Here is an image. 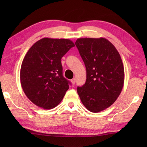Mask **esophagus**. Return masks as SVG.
<instances>
[{
    "label": "esophagus",
    "mask_w": 147,
    "mask_h": 147,
    "mask_svg": "<svg viewBox=\"0 0 147 147\" xmlns=\"http://www.w3.org/2000/svg\"><path fill=\"white\" fill-rule=\"evenodd\" d=\"M70 82H71V83H72V84H75V82H76V80H75V78H73V79L71 80Z\"/></svg>",
    "instance_id": "1"
}]
</instances>
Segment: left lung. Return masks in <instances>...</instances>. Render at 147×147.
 I'll return each instance as SVG.
<instances>
[{
	"instance_id": "left-lung-1",
	"label": "left lung",
	"mask_w": 147,
	"mask_h": 147,
	"mask_svg": "<svg viewBox=\"0 0 147 147\" xmlns=\"http://www.w3.org/2000/svg\"><path fill=\"white\" fill-rule=\"evenodd\" d=\"M86 69L85 84L77 87L83 105L97 113L112 105L121 93L124 70L118 51L105 38H81L75 43Z\"/></svg>"
}]
</instances>
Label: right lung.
I'll return each instance as SVG.
<instances>
[{
    "label": "right lung",
    "mask_w": 147,
    "mask_h": 147,
    "mask_svg": "<svg viewBox=\"0 0 147 147\" xmlns=\"http://www.w3.org/2000/svg\"><path fill=\"white\" fill-rule=\"evenodd\" d=\"M74 47L69 39L43 38L26 53L20 80L25 94L35 105L48 110L63 100L70 83L63 77L61 59Z\"/></svg>",
    "instance_id": "obj_1"
}]
</instances>
